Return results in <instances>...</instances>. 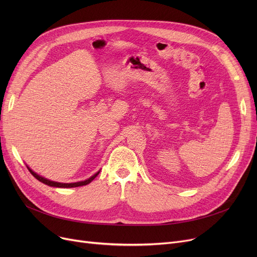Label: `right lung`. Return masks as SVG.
Segmentation results:
<instances>
[{"label":"right lung","instance_id":"obj_1","mask_svg":"<svg viewBox=\"0 0 257 257\" xmlns=\"http://www.w3.org/2000/svg\"><path fill=\"white\" fill-rule=\"evenodd\" d=\"M27 169L29 170V172L33 175V176L40 182H43L49 186H53V187H61V188H66V187H77V186H82V185H86L88 183H90L94 178H96L100 171H98L96 174H93L91 177H89L88 179L86 180H83V181H79V182H72V183H62V182H56V181H52V180H49L43 176H40V175H38L37 173H35L34 171H32L28 166H27Z\"/></svg>","mask_w":257,"mask_h":257}]
</instances>
